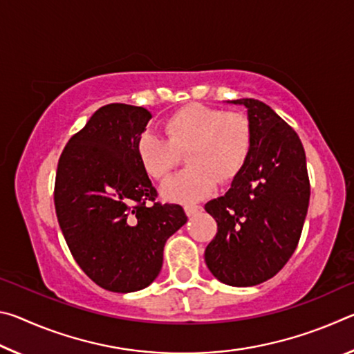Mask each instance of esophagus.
I'll return each instance as SVG.
<instances>
[{
  "instance_id": "obj_1",
  "label": "esophagus",
  "mask_w": 354,
  "mask_h": 354,
  "mask_svg": "<svg viewBox=\"0 0 354 354\" xmlns=\"http://www.w3.org/2000/svg\"><path fill=\"white\" fill-rule=\"evenodd\" d=\"M201 209L203 207L198 206V205H185L184 206V211H185V214L189 215V217H192V215H195V214H198Z\"/></svg>"
}]
</instances>
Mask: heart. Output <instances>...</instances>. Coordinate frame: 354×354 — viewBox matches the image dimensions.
Returning <instances> with one entry per match:
<instances>
[{
  "label": "heart",
  "mask_w": 354,
  "mask_h": 354,
  "mask_svg": "<svg viewBox=\"0 0 354 354\" xmlns=\"http://www.w3.org/2000/svg\"><path fill=\"white\" fill-rule=\"evenodd\" d=\"M167 137L143 131L137 137L136 154L149 178H169L187 151L189 169L170 178L160 187L165 200L192 203L206 198L220 183H231L248 162L253 129L242 112L190 103L165 118Z\"/></svg>",
  "instance_id": "obj_1"
}]
</instances>
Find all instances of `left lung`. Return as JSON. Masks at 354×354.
Listing matches in <instances>:
<instances>
[{"label":"left lung","mask_w":354,"mask_h":354,"mask_svg":"<svg viewBox=\"0 0 354 354\" xmlns=\"http://www.w3.org/2000/svg\"><path fill=\"white\" fill-rule=\"evenodd\" d=\"M230 103L247 107L253 145L230 190L206 203L217 234L206 247L205 261L221 283L248 287L273 278L290 259L308 214L310 185L295 131L259 100Z\"/></svg>","instance_id":"left-lung-1"}]
</instances>
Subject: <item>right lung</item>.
I'll list each match as a JSON object with an SVG mask.
<instances>
[{
	"instance_id": "add662e5",
	"label": "right lung",
	"mask_w": 354,
	"mask_h": 354,
	"mask_svg": "<svg viewBox=\"0 0 354 354\" xmlns=\"http://www.w3.org/2000/svg\"><path fill=\"white\" fill-rule=\"evenodd\" d=\"M151 118L145 107L106 104L59 158L55 206L77 266L106 290L145 289L162 268L167 239L187 217L158 192L137 160L136 142Z\"/></svg>"
}]
</instances>
